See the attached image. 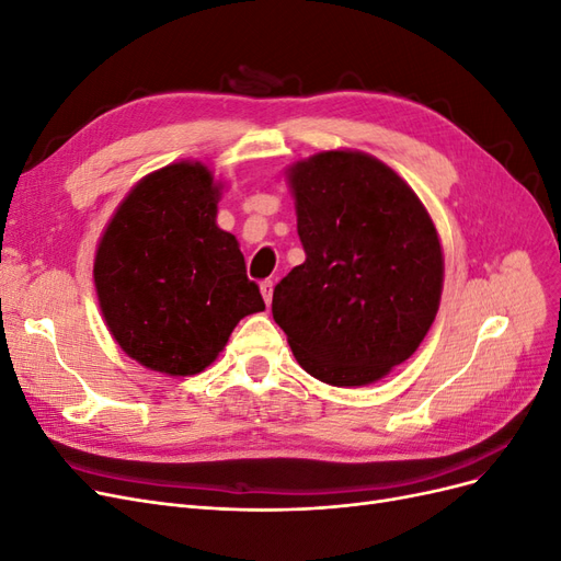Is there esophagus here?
<instances>
[{"mask_svg":"<svg viewBox=\"0 0 561 561\" xmlns=\"http://www.w3.org/2000/svg\"><path fill=\"white\" fill-rule=\"evenodd\" d=\"M262 297L266 301V307L271 304V299H274V280H262Z\"/></svg>","mask_w":561,"mask_h":561,"instance_id":"34e87169","label":"esophagus"}]
</instances>
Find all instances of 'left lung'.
<instances>
[{"instance_id": "left-lung-1", "label": "left lung", "mask_w": 561, "mask_h": 561, "mask_svg": "<svg viewBox=\"0 0 561 561\" xmlns=\"http://www.w3.org/2000/svg\"><path fill=\"white\" fill-rule=\"evenodd\" d=\"M307 262L271 313L297 363L332 386H365L404 363L431 330L443 250L419 196L360 151H322L290 171Z\"/></svg>"}]
</instances>
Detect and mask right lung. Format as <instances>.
Segmentation results:
<instances>
[{
    "instance_id": "right-lung-1",
    "label": "right lung",
    "mask_w": 561,
    "mask_h": 561,
    "mask_svg": "<svg viewBox=\"0 0 561 561\" xmlns=\"http://www.w3.org/2000/svg\"><path fill=\"white\" fill-rule=\"evenodd\" d=\"M219 190L201 163L147 175L98 245L100 309L130 358L190 377L225 348L239 320L264 311L239 241L215 225Z\"/></svg>"
}]
</instances>
